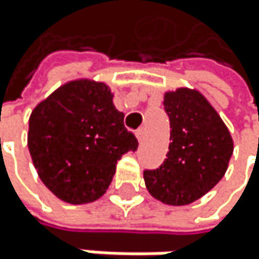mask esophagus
I'll return each instance as SVG.
<instances>
[{"instance_id": "obj_1", "label": "esophagus", "mask_w": 259, "mask_h": 259, "mask_svg": "<svg viewBox=\"0 0 259 259\" xmlns=\"http://www.w3.org/2000/svg\"><path fill=\"white\" fill-rule=\"evenodd\" d=\"M135 135H137L138 141H140V143H143V141H144V135H146V132H144V128H143V127H141V128H138V131L135 132Z\"/></svg>"}]
</instances>
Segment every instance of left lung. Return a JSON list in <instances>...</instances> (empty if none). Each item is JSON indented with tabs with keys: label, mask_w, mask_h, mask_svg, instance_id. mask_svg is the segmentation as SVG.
Wrapping results in <instances>:
<instances>
[{
	"label": "left lung",
	"mask_w": 259,
	"mask_h": 259,
	"mask_svg": "<svg viewBox=\"0 0 259 259\" xmlns=\"http://www.w3.org/2000/svg\"><path fill=\"white\" fill-rule=\"evenodd\" d=\"M164 112L171 138L166 160L146 169L149 193L167 205H188L200 199L224 177L233 154L230 132L199 93L180 88L166 93Z\"/></svg>",
	"instance_id": "1"
}]
</instances>
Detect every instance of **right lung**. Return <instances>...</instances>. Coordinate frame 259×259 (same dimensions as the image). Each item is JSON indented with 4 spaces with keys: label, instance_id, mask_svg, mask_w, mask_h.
Segmentation results:
<instances>
[{
    "label": "right lung",
    "instance_id": "add662e5",
    "mask_svg": "<svg viewBox=\"0 0 259 259\" xmlns=\"http://www.w3.org/2000/svg\"><path fill=\"white\" fill-rule=\"evenodd\" d=\"M27 147L41 182L60 200L88 203L112 183L118 160L137 151L105 83L69 82L29 118Z\"/></svg>",
    "mask_w": 259,
    "mask_h": 259
}]
</instances>
